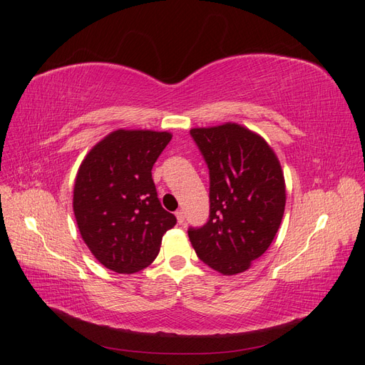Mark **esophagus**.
Masks as SVG:
<instances>
[{
  "instance_id": "1",
  "label": "esophagus",
  "mask_w": 365,
  "mask_h": 365,
  "mask_svg": "<svg viewBox=\"0 0 365 365\" xmlns=\"http://www.w3.org/2000/svg\"><path fill=\"white\" fill-rule=\"evenodd\" d=\"M175 216H176V219H178V224L182 225L184 224V212H182V210H178V212L175 213Z\"/></svg>"
}]
</instances>
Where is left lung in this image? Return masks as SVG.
<instances>
[{"label":"left lung","mask_w":365,"mask_h":365,"mask_svg":"<svg viewBox=\"0 0 365 365\" xmlns=\"http://www.w3.org/2000/svg\"><path fill=\"white\" fill-rule=\"evenodd\" d=\"M210 173V216L189 228L192 245L210 268L235 275L271 245L284 213V176L260 135L237 123L193 128Z\"/></svg>","instance_id":"1"}]
</instances>
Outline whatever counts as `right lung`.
Returning <instances> with one entry per match:
<instances>
[{
    "mask_svg": "<svg viewBox=\"0 0 365 365\" xmlns=\"http://www.w3.org/2000/svg\"><path fill=\"white\" fill-rule=\"evenodd\" d=\"M172 134L118 129L88 152L74 182L73 210L86 247L108 269L132 274L155 260L176 224L158 200L152 168Z\"/></svg>",
    "mask_w": 365,
    "mask_h": 365,
    "instance_id": "obj_1",
    "label": "right lung"
}]
</instances>
